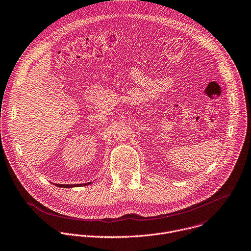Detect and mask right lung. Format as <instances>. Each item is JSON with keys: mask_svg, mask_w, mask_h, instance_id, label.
<instances>
[{"mask_svg": "<svg viewBox=\"0 0 251 251\" xmlns=\"http://www.w3.org/2000/svg\"><path fill=\"white\" fill-rule=\"evenodd\" d=\"M89 184H91V182H88V183H84V184H71V185H69V184H55L54 183V185L55 186H57V187H61V188H73V187H81V186H85V185H89Z\"/></svg>", "mask_w": 251, "mask_h": 251, "instance_id": "obj_1", "label": "right lung"}]
</instances>
